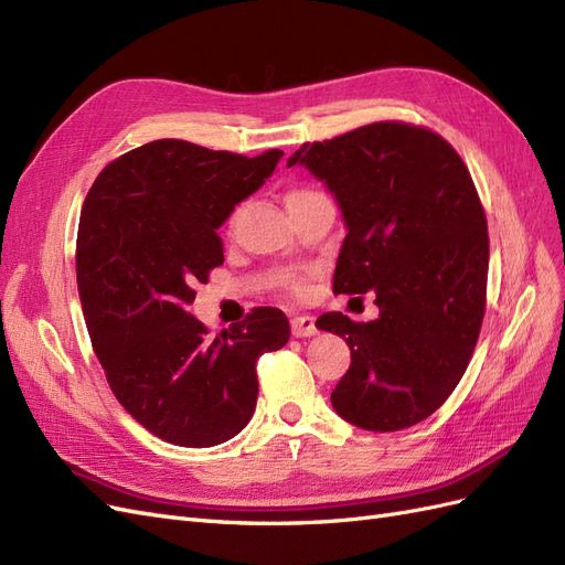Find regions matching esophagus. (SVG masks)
<instances>
[{
	"instance_id": "esophagus-1",
	"label": "esophagus",
	"mask_w": 565,
	"mask_h": 565,
	"mask_svg": "<svg viewBox=\"0 0 565 565\" xmlns=\"http://www.w3.org/2000/svg\"><path fill=\"white\" fill-rule=\"evenodd\" d=\"M292 334L295 337H311L316 334V318L313 316H295L292 318Z\"/></svg>"
}]
</instances>
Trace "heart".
Here are the masks:
<instances>
[{"label": "heart", "instance_id": "heart-1", "mask_svg": "<svg viewBox=\"0 0 565 565\" xmlns=\"http://www.w3.org/2000/svg\"><path fill=\"white\" fill-rule=\"evenodd\" d=\"M313 195H318V191H313V188H306V185H295V188H289V191H287V204L299 202V200H306V198H313ZM289 287L299 289L301 285H299V282H289Z\"/></svg>", "mask_w": 565, "mask_h": 565}]
</instances>
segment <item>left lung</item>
Listing matches in <instances>:
<instances>
[{
  "instance_id": "left-lung-1",
  "label": "left lung",
  "mask_w": 565,
  "mask_h": 565,
  "mask_svg": "<svg viewBox=\"0 0 565 565\" xmlns=\"http://www.w3.org/2000/svg\"><path fill=\"white\" fill-rule=\"evenodd\" d=\"M347 221L337 295L374 292L380 318L324 313L351 365L332 405L367 431H401L434 415L465 374L486 316L488 221L469 169L440 134L384 119L303 143Z\"/></svg>"
}]
</instances>
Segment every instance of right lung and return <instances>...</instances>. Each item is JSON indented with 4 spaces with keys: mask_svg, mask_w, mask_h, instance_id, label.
Returning a JSON list of instances; mask_svg holds the SVG:
<instances>
[{
    "mask_svg": "<svg viewBox=\"0 0 565 565\" xmlns=\"http://www.w3.org/2000/svg\"><path fill=\"white\" fill-rule=\"evenodd\" d=\"M280 158L160 139L106 164L84 200L77 289L92 347L119 405L174 446L241 434L259 396L256 361L289 339L273 306L221 334L188 313L193 287L224 264L216 228Z\"/></svg>",
    "mask_w": 565,
    "mask_h": 565,
    "instance_id": "right-lung-1",
    "label": "right lung"
}]
</instances>
